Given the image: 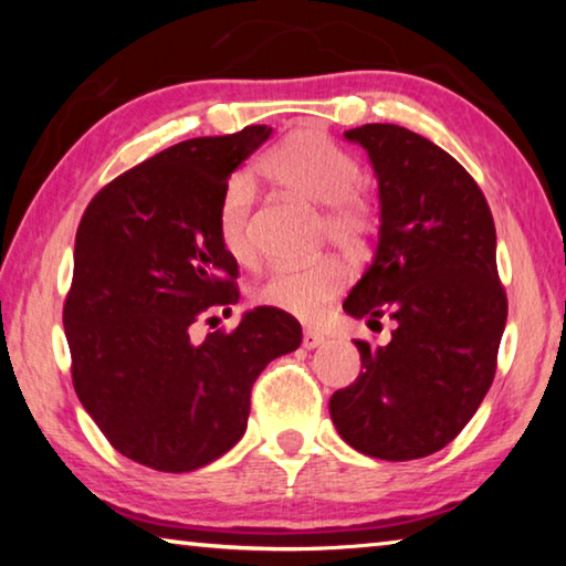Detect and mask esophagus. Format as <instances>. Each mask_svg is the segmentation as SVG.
I'll return each mask as SVG.
<instances>
[{
    "label": "esophagus",
    "instance_id": "obj_1",
    "mask_svg": "<svg viewBox=\"0 0 566 566\" xmlns=\"http://www.w3.org/2000/svg\"><path fill=\"white\" fill-rule=\"evenodd\" d=\"M324 342H327V339H324V334L306 329L304 337H302V347H304V349H317V347H322Z\"/></svg>",
    "mask_w": 566,
    "mask_h": 566
}]
</instances>
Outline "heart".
<instances>
[{
  "mask_svg": "<svg viewBox=\"0 0 566 566\" xmlns=\"http://www.w3.org/2000/svg\"><path fill=\"white\" fill-rule=\"evenodd\" d=\"M264 175L280 181L292 195L306 202L327 207L324 229L332 242L344 249H357L375 227V212L369 199L357 189L359 165L349 151L319 129H296L282 145H276L262 161ZM254 185L247 175L229 181L219 202V242L237 264L254 260V244L249 234V209H252ZM347 282L344 264L332 256L306 264H276L254 286V302L270 310L292 314L302 322L322 317L327 304Z\"/></svg>",
  "mask_w": 566,
  "mask_h": 566,
  "instance_id": "1",
  "label": "heart"
}]
</instances>
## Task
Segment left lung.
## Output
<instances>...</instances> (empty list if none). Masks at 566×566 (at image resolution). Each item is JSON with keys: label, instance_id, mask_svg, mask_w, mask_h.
Segmentation results:
<instances>
[{"label": "left lung", "instance_id": "1", "mask_svg": "<svg viewBox=\"0 0 566 566\" xmlns=\"http://www.w3.org/2000/svg\"><path fill=\"white\" fill-rule=\"evenodd\" d=\"M344 139L367 151L379 187V239L344 312L397 322L385 347L354 342L361 371L329 415L357 452L407 462L462 432L492 387L506 324L490 205L442 147L397 124Z\"/></svg>", "mask_w": 566, "mask_h": 566}]
</instances>
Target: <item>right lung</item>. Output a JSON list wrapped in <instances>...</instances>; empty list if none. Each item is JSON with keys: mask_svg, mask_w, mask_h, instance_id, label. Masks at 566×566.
Returning a JSON list of instances; mask_svg holds the SVG:
<instances>
[{"mask_svg": "<svg viewBox=\"0 0 566 566\" xmlns=\"http://www.w3.org/2000/svg\"><path fill=\"white\" fill-rule=\"evenodd\" d=\"M270 134L254 124L179 142L109 181L76 229L64 304L76 397L119 454L157 472L227 454L247 429L256 377L302 344L300 322L270 306L205 342L189 332L207 310L239 300L219 202Z\"/></svg>", "mask_w": 566, "mask_h": 566, "instance_id": "1", "label": "right lung"}]
</instances>
